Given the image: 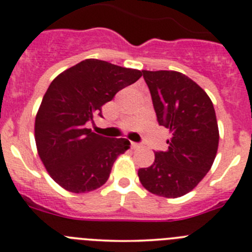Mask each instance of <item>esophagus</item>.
I'll use <instances>...</instances> for the list:
<instances>
[{
    "mask_svg": "<svg viewBox=\"0 0 252 252\" xmlns=\"http://www.w3.org/2000/svg\"><path fill=\"white\" fill-rule=\"evenodd\" d=\"M131 148L132 149H138V148H141V144L134 143V142H132V143H131Z\"/></svg>",
    "mask_w": 252,
    "mask_h": 252,
    "instance_id": "esophagus-1",
    "label": "esophagus"
}]
</instances>
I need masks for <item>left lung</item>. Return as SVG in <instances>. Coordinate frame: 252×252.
<instances>
[{
	"label": "left lung",
	"instance_id": "1",
	"mask_svg": "<svg viewBox=\"0 0 252 252\" xmlns=\"http://www.w3.org/2000/svg\"><path fill=\"white\" fill-rule=\"evenodd\" d=\"M159 125L171 138L154 163L138 170L146 190L176 198L192 191L210 171L219 142L213 103L196 82L176 71H142Z\"/></svg>",
	"mask_w": 252,
	"mask_h": 252
}]
</instances>
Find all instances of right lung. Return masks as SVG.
<instances>
[{"instance_id":"1","label":"right lung","mask_w":252,"mask_h":252,"mask_svg":"<svg viewBox=\"0 0 252 252\" xmlns=\"http://www.w3.org/2000/svg\"><path fill=\"white\" fill-rule=\"evenodd\" d=\"M141 71L87 59L60 73L35 116L34 136L45 169L69 192L86 193L108 181L114 161L129 148L126 138L99 136L86 124Z\"/></svg>"}]
</instances>
